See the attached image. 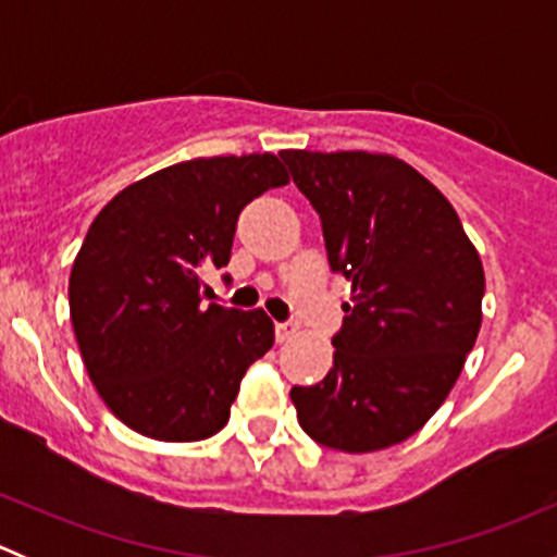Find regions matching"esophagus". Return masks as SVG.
<instances>
[{
    "mask_svg": "<svg viewBox=\"0 0 557 557\" xmlns=\"http://www.w3.org/2000/svg\"><path fill=\"white\" fill-rule=\"evenodd\" d=\"M296 334V323H274V336H277V342H288L290 336Z\"/></svg>",
    "mask_w": 557,
    "mask_h": 557,
    "instance_id": "1",
    "label": "esophagus"
}]
</instances>
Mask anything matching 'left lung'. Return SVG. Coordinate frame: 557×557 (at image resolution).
I'll list each match as a JSON object with an SVG mask.
<instances>
[{
  "label": "left lung",
  "instance_id": "left-lung-1",
  "mask_svg": "<svg viewBox=\"0 0 557 557\" xmlns=\"http://www.w3.org/2000/svg\"><path fill=\"white\" fill-rule=\"evenodd\" d=\"M280 156L320 215L331 269L350 283L334 367L290 401L318 445L385 450L429 423L474 347L480 252L442 190L396 156Z\"/></svg>",
  "mask_w": 557,
  "mask_h": 557
}]
</instances>
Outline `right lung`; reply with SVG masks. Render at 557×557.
Wrapping results in <instances>:
<instances>
[{
  "label": "right lung",
  "instance_id": "1",
  "mask_svg": "<svg viewBox=\"0 0 557 557\" xmlns=\"http://www.w3.org/2000/svg\"><path fill=\"white\" fill-rule=\"evenodd\" d=\"M285 183L272 153L194 159L137 180L94 218L70 274L72 329L88 377L132 431L199 442L228 423L274 323L207 305L201 272L226 267L239 212Z\"/></svg>",
  "mask_w": 557,
  "mask_h": 557
}]
</instances>
